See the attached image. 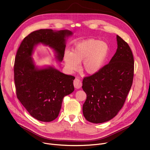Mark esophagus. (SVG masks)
<instances>
[{"instance_id": "34e87169", "label": "esophagus", "mask_w": 150, "mask_h": 150, "mask_svg": "<svg viewBox=\"0 0 150 150\" xmlns=\"http://www.w3.org/2000/svg\"><path fill=\"white\" fill-rule=\"evenodd\" d=\"M74 87H75V88L79 89L82 86V82L79 79L75 78L74 81Z\"/></svg>"}]
</instances>
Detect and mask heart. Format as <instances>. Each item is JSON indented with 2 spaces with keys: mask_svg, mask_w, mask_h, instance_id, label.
Wrapping results in <instances>:
<instances>
[{
  "mask_svg": "<svg viewBox=\"0 0 150 150\" xmlns=\"http://www.w3.org/2000/svg\"><path fill=\"white\" fill-rule=\"evenodd\" d=\"M110 47L107 42L100 40L90 38L76 42L71 52H65L63 61L70 72L78 69V63L82 62L81 69L89 75L98 72L108 59Z\"/></svg>",
  "mask_w": 150,
  "mask_h": 150,
  "instance_id": "b5f03b06",
  "label": "heart"
}]
</instances>
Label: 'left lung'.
Segmentation results:
<instances>
[{
    "label": "left lung",
    "instance_id": "left-lung-1",
    "mask_svg": "<svg viewBox=\"0 0 150 150\" xmlns=\"http://www.w3.org/2000/svg\"><path fill=\"white\" fill-rule=\"evenodd\" d=\"M117 49L109 63L97 74L85 77L82 89L87 94L83 115L94 123L108 122L123 107L133 82L134 60L132 52L117 35Z\"/></svg>",
    "mask_w": 150,
    "mask_h": 150
}]
</instances>
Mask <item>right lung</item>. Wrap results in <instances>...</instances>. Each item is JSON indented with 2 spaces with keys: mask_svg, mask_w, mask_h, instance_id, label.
<instances>
[{
  "mask_svg": "<svg viewBox=\"0 0 150 150\" xmlns=\"http://www.w3.org/2000/svg\"><path fill=\"white\" fill-rule=\"evenodd\" d=\"M68 30L41 29L24 38L17 51L14 65L16 96L30 115L38 120L52 122L58 116L64 97L74 91L75 77L60 72L53 65L37 66L32 57L38 45L48 46L55 59L62 62Z\"/></svg>",
  "mask_w": 150,
  "mask_h": 150,
  "instance_id": "right-lung-1",
  "label": "right lung"
}]
</instances>
